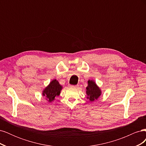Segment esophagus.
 Returning a JSON list of instances; mask_svg holds the SVG:
<instances>
[{
    "mask_svg": "<svg viewBox=\"0 0 146 146\" xmlns=\"http://www.w3.org/2000/svg\"><path fill=\"white\" fill-rule=\"evenodd\" d=\"M70 87H72V88H78V85H70Z\"/></svg>",
    "mask_w": 146,
    "mask_h": 146,
    "instance_id": "1",
    "label": "esophagus"
}]
</instances>
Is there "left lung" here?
I'll return each mask as SVG.
<instances>
[{
    "label": "left lung",
    "instance_id": "8db88e82",
    "mask_svg": "<svg viewBox=\"0 0 146 146\" xmlns=\"http://www.w3.org/2000/svg\"><path fill=\"white\" fill-rule=\"evenodd\" d=\"M86 92L88 96L87 99H90L91 102L98 100L101 95V90L100 88L96 85L94 80H88V86L86 88Z\"/></svg>",
    "mask_w": 146,
    "mask_h": 146
}]
</instances>
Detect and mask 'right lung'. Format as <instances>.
Instances as JSON below:
<instances>
[{
	"instance_id": "obj_1",
	"label": "right lung",
	"mask_w": 146,
	"mask_h": 146,
	"mask_svg": "<svg viewBox=\"0 0 146 146\" xmlns=\"http://www.w3.org/2000/svg\"><path fill=\"white\" fill-rule=\"evenodd\" d=\"M62 86L60 85L59 82L56 79L53 80L42 91V95L46 98L48 102L54 101L56 96L60 95Z\"/></svg>"
}]
</instances>
